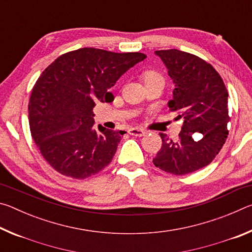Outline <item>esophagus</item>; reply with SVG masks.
<instances>
[{
  "label": "esophagus",
  "mask_w": 252,
  "mask_h": 252,
  "mask_svg": "<svg viewBox=\"0 0 252 252\" xmlns=\"http://www.w3.org/2000/svg\"><path fill=\"white\" fill-rule=\"evenodd\" d=\"M129 133L134 136H142L147 133V131L143 129H138V127H131V129H129Z\"/></svg>",
  "instance_id": "esophagus-1"
}]
</instances>
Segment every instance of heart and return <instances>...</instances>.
<instances>
[{"label": "heart", "instance_id": "1", "mask_svg": "<svg viewBox=\"0 0 252 252\" xmlns=\"http://www.w3.org/2000/svg\"><path fill=\"white\" fill-rule=\"evenodd\" d=\"M142 80L144 81V83H150V82H156V81H162L164 82V79L160 72H158L156 70H148L142 73Z\"/></svg>", "mask_w": 252, "mask_h": 252}]
</instances>
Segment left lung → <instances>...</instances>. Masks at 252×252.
Masks as SVG:
<instances>
[{"instance_id": "8db88e82", "label": "left lung", "mask_w": 252, "mask_h": 252, "mask_svg": "<svg viewBox=\"0 0 252 252\" xmlns=\"http://www.w3.org/2000/svg\"><path fill=\"white\" fill-rule=\"evenodd\" d=\"M176 88L169 109L183 119L177 141L159 133L162 147L153 163L183 176L211 163L228 136V91L220 74L197 55L176 49L156 51Z\"/></svg>"}]
</instances>
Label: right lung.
I'll return each instance as SVG.
<instances>
[{
    "label": "right lung",
    "mask_w": 252,
    "mask_h": 252,
    "mask_svg": "<svg viewBox=\"0 0 252 252\" xmlns=\"http://www.w3.org/2000/svg\"><path fill=\"white\" fill-rule=\"evenodd\" d=\"M147 58L82 48L64 53L42 72L29 101L31 135L55 171L73 179L95 176L113 159L125 131L93 127L96 102L113 101L109 89Z\"/></svg>",
    "instance_id": "obj_1"
}]
</instances>
